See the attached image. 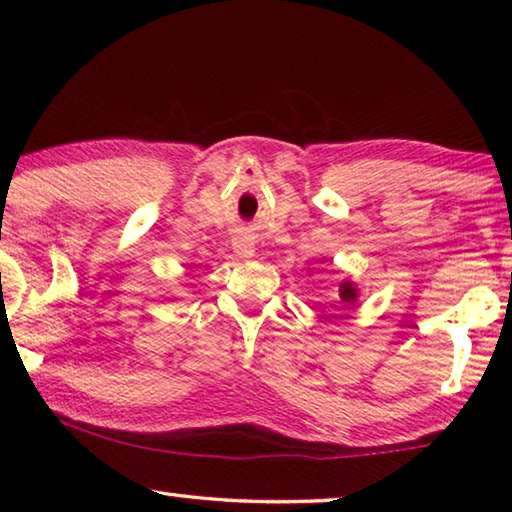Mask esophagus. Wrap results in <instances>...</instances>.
<instances>
[{"label": "esophagus", "mask_w": 512, "mask_h": 512, "mask_svg": "<svg viewBox=\"0 0 512 512\" xmlns=\"http://www.w3.org/2000/svg\"><path fill=\"white\" fill-rule=\"evenodd\" d=\"M232 248H235V253H237L239 257H253V253H255L253 239L246 237V235L235 237V241H232Z\"/></svg>", "instance_id": "obj_1"}]
</instances>
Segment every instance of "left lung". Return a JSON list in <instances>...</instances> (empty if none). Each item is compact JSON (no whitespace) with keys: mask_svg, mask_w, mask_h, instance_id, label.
Segmentation results:
<instances>
[{"mask_svg":"<svg viewBox=\"0 0 512 512\" xmlns=\"http://www.w3.org/2000/svg\"><path fill=\"white\" fill-rule=\"evenodd\" d=\"M339 291H341V293H339L341 300H343V302H350V305H352V302L357 300V296H359L357 289H354V284H352L350 280L341 282V289H339Z\"/></svg>","mask_w":512,"mask_h":512,"instance_id":"obj_1","label":"left lung"}]
</instances>
